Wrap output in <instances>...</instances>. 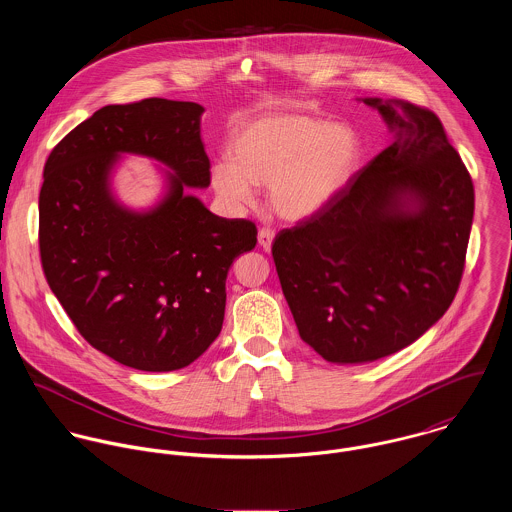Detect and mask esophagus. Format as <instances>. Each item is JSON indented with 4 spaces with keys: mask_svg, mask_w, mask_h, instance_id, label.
Wrapping results in <instances>:
<instances>
[{
    "mask_svg": "<svg viewBox=\"0 0 512 512\" xmlns=\"http://www.w3.org/2000/svg\"><path fill=\"white\" fill-rule=\"evenodd\" d=\"M272 242H274V230H272V228H260V232H258V244H260L264 250H270V248H272Z\"/></svg>",
    "mask_w": 512,
    "mask_h": 512,
    "instance_id": "obj_1",
    "label": "esophagus"
}]
</instances>
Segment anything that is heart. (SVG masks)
I'll list each match as a JSON object with an SVG mask.
<instances>
[{
	"label": "heart",
	"mask_w": 512,
	"mask_h": 512,
	"mask_svg": "<svg viewBox=\"0 0 512 512\" xmlns=\"http://www.w3.org/2000/svg\"><path fill=\"white\" fill-rule=\"evenodd\" d=\"M359 153V138L347 126L305 114H276L234 134L230 161L213 167L211 181L230 205H248L252 185H268V205L278 217L309 219L341 193Z\"/></svg>",
	"instance_id": "obj_1"
}]
</instances>
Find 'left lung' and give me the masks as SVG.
Segmentation results:
<instances>
[{
  "mask_svg": "<svg viewBox=\"0 0 512 512\" xmlns=\"http://www.w3.org/2000/svg\"><path fill=\"white\" fill-rule=\"evenodd\" d=\"M365 104L396 140L272 244L299 337L341 365L412 345L447 311L475 209L471 175L432 110L398 98Z\"/></svg>",
  "mask_w": 512,
  "mask_h": 512,
  "instance_id": "obj_1",
  "label": "left lung"
}]
</instances>
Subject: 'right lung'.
Segmentation results:
<instances>
[{
    "label": "right lung",
    "mask_w": 512,
    "mask_h": 512,
    "mask_svg": "<svg viewBox=\"0 0 512 512\" xmlns=\"http://www.w3.org/2000/svg\"><path fill=\"white\" fill-rule=\"evenodd\" d=\"M203 106L165 98L112 104L78 124L45 163L39 252L49 288L100 353L146 372L197 361L219 337L232 262L256 246V224L213 215L189 187H209ZM120 152L170 174L147 214L120 208L109 171Z\"/></svg>",
    "instance_id": "right-lung-1"
}]
</instances>
